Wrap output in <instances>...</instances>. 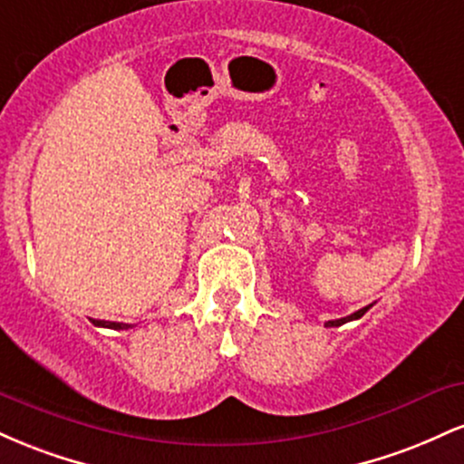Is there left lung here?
<instances>
[{
  "label": "left lung",
  "mask_w": 464,
  "mask_h": 464,
  "mask_svg": "<svg viewBox=\"0 0 464 464\" xmlns=\"http://www.w3.org/2000/svg\"><path fill=\"white\" fill-rule=\"evenodd\" d=\"M371 307H372V305H366V307H362V310H358V312H353V314H351V316L338 318V321H327V323H324V324H327V327H340V324H344V323H349V321H358V318L364 316V314L369 312Z\"/></svg>",
  "instance_id": "left-lung-1"
}]
</instances>
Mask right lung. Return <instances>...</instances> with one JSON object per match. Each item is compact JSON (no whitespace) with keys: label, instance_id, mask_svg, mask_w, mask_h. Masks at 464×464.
Returning a JSON list of instances; mask_svg holds the SVG:
<instances>
[{"label":"right lung","instance_id":"obj_1","mask_svg":"<svg viewBox=\"0 0 464 464\" xmlns=\"http://www.w3.org/2000/svg\"><path fill=\"white\" fill-rule=\"evenodd\" d=\"M92 323L95 324V327H106V329H115V332H124V329H130L132 324L129 323H113V321H95V318H92Z\"/></svg>","mask_w":464,"mask_h":464}]
</instances>
